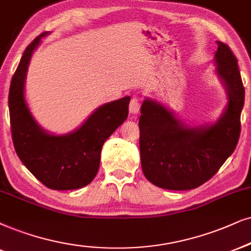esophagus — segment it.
Masks as SVG:
<instances>
[{
  "mask_svg": "<svg viewBox=\"0 0 251 251\" xmlns=\"http://www.w3.org/2000/svg\"><path fill=\"white\" fill-rule=\"evenodd\" d=\"M140 111V102H139V98L138 97H133L129 102V112L132 115H136V113Z\"/></svg>",
  "mask_w": 251,
  "mask_h": 251,
  "instance_id": "1",
  "label": "esophagus"
}]
</instances>
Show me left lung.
I'll list each match as a JSON object with an SVG mask.
<instances>
[{"instance_id":"8db88e82","label":"left lung","mask_w":251,"mask_h":251,"mask_svg":"<svg viewBox=\"0 0 251 251\" xmlns=\"http://www.w3.org/2000/svg\"><path fill=\"white\" fill-rule=\"evenodd\" d=\"M217 44L215 71L226 87L228 104L214 124L190 127L156 100L146 98L142 103L141 167L146 178L158 188H198L217 174L239 141L244 87L235 55L226 44Z\"/></svg>"}]
</instances>
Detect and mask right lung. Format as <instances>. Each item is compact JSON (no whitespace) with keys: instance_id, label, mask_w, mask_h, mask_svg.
I'll use <instances>...</instances> for the list:
<instances>
[{"instance_id":"obj_1","label":"right lung","mask_w":251,"mask_h":251,"mask_svg":"<svg viewBox=\"0 0 251 251\" xmlns=\"http://www.w3.org/2000/svg\"><path fill=\"white\" fill-rule=\"evenodd\" d=\"M46 34L41 33L26 47L11 78L9 112L12 141L24 166L47 188L80 189L97 175L104 142L127 118L131 97L100 106L68 134L53 135L44 131L28 109L24 85L33 50Z\"/></svg>"}]
</instances>
